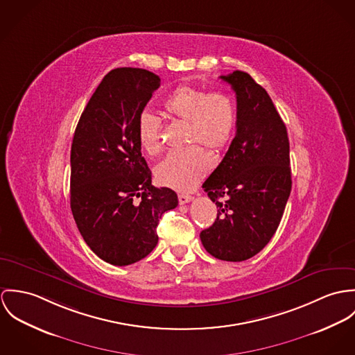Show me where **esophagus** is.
Masks as SVG:
<instances>
[{
    "label": "esophagus",
    "instance_id": "34e87169",
    "mask_svg": "<svg viewBox=\"0 0 355 355\" xmlns=\"http://www.w3.org/2000/svg\"><path fill=\"white\" fill-rule=\"evenodd\" d=\"M192 200H193V197L191 196V195H178L180 204H187V202H189Z\"/></svg>",
    "mask_w": 355,
    "mask_h": 355
}]
</instances>
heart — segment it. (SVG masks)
<instances>
[{"mask_svg": "<svg viewBox=\"0 0 355 355\" xmlns=\"http://www.w3.org/2000/svg\"><path fill=\"white\" fill-rule=\"evenodd\" d=\"M168 116L188 123L187 143L201 144L211 151L229 146L236 123V103L223 91L207 92L189 84L178 85L163 102ZM137 139L148 155L162 150V121L150 112L137 119ZM212 159L200 147L191 146L170 153L155 167L160 185L175 191H191L211 168Z\"/></svg>", "mask_w": 355, "mask_h": 355, "instance_id": "1", "label": "heart"}]
</instances>
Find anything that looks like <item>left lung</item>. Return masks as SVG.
Returning a JSON list of instances; mask_svg holds the SVG:
<instances>
[{
    "instance_id": "1",
    "label": "left lung",
    "mask_w": 355,
    "mask_h": 355,
    "mask_svg": "<svg viewBox=\"0 0 355 355\" xmlns=\"http://www.w3.org/2000/svg\"><path fill=\"white\" fill-rule=\"evenodd\" d=\"M220 79L236 92V137L202 184L218 216L200 239L214 257L243 261L271 241L283 216L291 192L290 144L286 125L260 84L242 71Z\"/></svg>"
}]
</instances>
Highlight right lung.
<instances>
[{
	"label": "right lung",
	"mask_w": 355,
	"mask_h": 355,
	"mask_svg": "<svg viewBox=\"0 0 355 355\" xmlns=\"http://www.w3.org/2000/svg\"><path fill=\"white\" fill-rule=\"evenodd\" d=\"M160 79L140 68L109 72L81 113L71 148V208L89 249L113 266H129L158 243L162 215L177 193L151 184L137 139V119Z\"/></svg>",
	"instance_id": "right-lung-1"
}]
</instances>
